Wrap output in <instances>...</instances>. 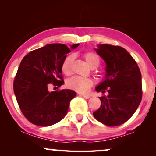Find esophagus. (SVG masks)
Here are the masks:
<instances>
[{"instance_id":"34e87169","label":"esophagus","mask_w":156,"mask_h":156,"mask_svg":"<svg viewBox=\"0 0 156 156\" xmlns=\"http://www.w3.org/2000/svg\"><path fill=\"white\" fill-rule=\"evenodd\" d=\"M80 95L84 98H85V99H89V98L91 97V96L89 95V94H81Z\"/></svg>"}]
</instances>
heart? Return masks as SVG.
I'll list each match as a JSON object with an SVG mask.
<instances>
[{
    "label": "heart",
    "instance_id": "1",
    "mask_svg": "<svg viewBox=\"0 0 156 156\" xmlns=\"http://www.w3.org/2000/svg\"><path fill=\"white\" fill-rule=\"evenodd\" d=\"M83 57L91 68H96L99 65L100 58L97 54L93 52H87L83 55ZM74 61V55H69L63 59L61 65L62 73L66 76L71 75L72 73V63ZM67 87L70 89L80 93H87L93 86L94 81L91 78L82 77L74 76L67 81Z\"/></svg>",
    "mask_w": 156,
    "mask_h": 156
}]
</instances>
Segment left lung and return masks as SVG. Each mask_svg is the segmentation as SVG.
<instances>
[{
    "instance_id": "1",
    "label": "left lung",
    "mask_w": 156,
    "mask_h": 156,
    "mask_svg": "<svg viewBox=\"0 0 156 156\" xmlns=\"http://www.w3.org/2000/svg\"><path fill=\"white\" fill-rule=\"evenodd\" d=\"M96 51L106 64L105 80L96 90L108 89V95L99 97L101 107L93 115L104 124L116 126L129 120L141 101V73L133 57L120 46L99 44Z\"/></svg>"
}]
</instances>
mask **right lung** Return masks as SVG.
<instances>
[{"instance_id": "right-lung-1", "label": "right lung", "mask_w": 156, "mask_h": 156, "mask_svg": "<svg viewBox=\"0 0 156 156\" xmlns=\"http://www.w3.org/2000/svg\"><path fill=\"white\" fill-rule=\"evenodd\" d=\"M70 52L64 44H50L31 51L21 61L13 82L14 94L23 114L33 124L49 126L67 114L75 91L57 89L50 92L48 87L59 88L64 84L61 65Z\"/></svg>"}]
</instances>
